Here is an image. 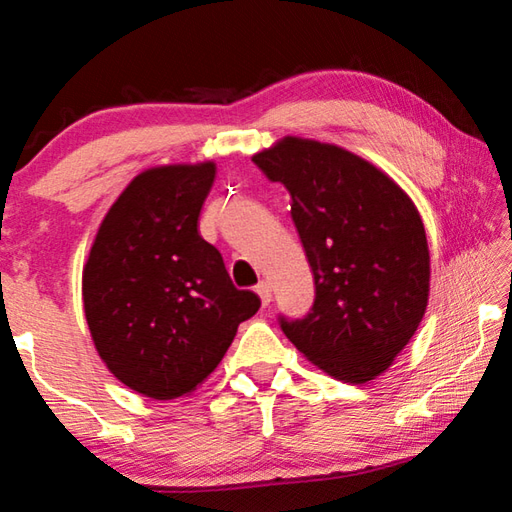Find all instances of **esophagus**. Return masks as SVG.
Returning <instances> with one entry per match:
<instances>
[{"label":"esophagus","instance_id":"34e87169","mask_svg":"<svg viewBox=\"0 0 512 512\" xmlns=\"http://www.w3.org/2000/svg\"><path fill=\"white\" fill-rule=\"evenodd\" d=\"M255 291H257V296L262 298V305L266 307L268 302H271V298H273V296H271V284H268V282H264V280H262V282H259L257 287H255Z\"/></svg>","mask_w":512,"mask_h":512}]
</instances>
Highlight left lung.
I'll return each mask as SVG.
<instances>
[{
    "mask_svg": "<svg viewBox=\"0 0 512 512\" xmlns=\"http://www.w3.org/2000/svg\"><path fill=\"white\" fill-rule=\"evenodd\" d=\"M253 162L289 189L316 284L309 314L280 316L282 332L327 375L366 384L391 366L427 309L418 210L384 171L341 146L284 137Z\"/></svg>",
    "mask_w": 512,
    "mask_h": 512,
    "instance_id": "8db88e82",
    "label": "left lung"
}]
</instances>
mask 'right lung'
<instances>
[{
  "label": "right lung",
  "mask_w": 512,
  "mask_h": 512,
  "mask_svg": "<svg viewBox=\"0 0 512 512\" xmlns=\"http://www.w3.org/2000/svg\"><path fill=\"white\" fill-rule=\"evenodd\" d=\"M214 162L169 164L131 180L83 266V307L99 357L153 400L192 393L262 302L239 291L198 216Z\"/></svg>",
  "instance_id": "1"
}]
</instances>
